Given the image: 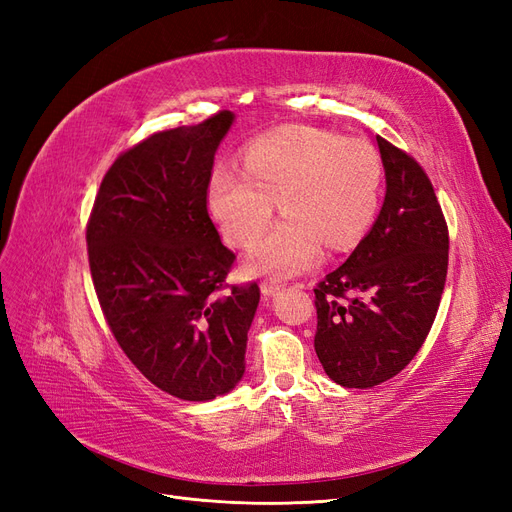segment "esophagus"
Segmentation results:
<instances>
[{
	"label": "esophagus",
	"instance_id": "1",
	"mask_svg": "<svg viewBox=\"0 0 512 512\" xmlns=\"http://www.w3.org/2000/svg\"><path fill=\"white\" fill-rule=\"evenodd\" d=\"M278 289H280L278 280H263V283H261V293L263 295H274Z\"/></svg>",
	"mask_w": 512,
	"mask_h": 512
}]
</instances>
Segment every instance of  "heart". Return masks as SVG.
<instances>
[{"label": "heart", "instance_id": "b5f03b06", "mask_svg": "<svg viewBox=\"0 0 512 512\" xmlns=\"http://www.w3.org/2000/svg\"><path fill=\"white\" fill-rule=\"evenodd\" d=\"M383 163L361 138L291 125L242 153V170L219 163L208 178V210L227 242L249 244L274 212L285 214L249 253L253 272L300 274L317 266L323 244L342 251L370 227L381 197Z\"/></svg>", "mask_w": 512, "mask_h": 512}]
</instances>
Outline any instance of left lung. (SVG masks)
Returning <instances> with one entry per match:
<instances>
[{"label": "left lung", "instance_id": "obj_1", "mask_svg": "<svg viewBox=\"0 0 512 512\" xmlns=\"http://www.w3.org/2000/svg\"><path fill=\"white\" fill-rule=\"evenodd\" d=\"M387 193L376 223L315 289V351L334 383L381 385L430 334L449 268V227L425 170L376 136Z\"/></svg>", "mask_w": 512, "mask_h": 512}]
</instances>
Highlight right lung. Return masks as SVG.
<instances>
[{"mask_svg": "<svg viewBox=\"0 0 512 512\" xmlns=\"http://www.w3.org/2000/svg\"><path fill=\"white\" fill-rule=\"evenodd\" d=\"M232 123L221 110L127 148L87 223L91 278L112 336L148 381L187 402L236 387L259 304L257 283H225L236 255L208 214L214 153Z\"/></svg>", "mask_w": 512, "mask_h": 512, "instance_id": "right-lung-1", "label": "right lung"}]
</instances>
